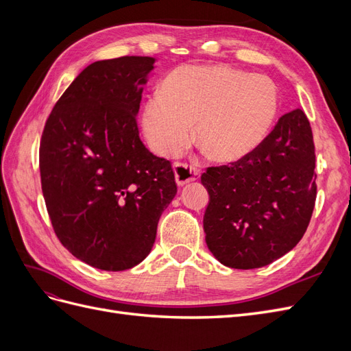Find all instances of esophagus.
Here are the masks:
<instances>
[{
    "mask_svg": "<svg viewBox=\"0 0 351 351\" xmlns=\"http://www.w3.org/2000/svg\"><path fill=\"white\" fill-rule=\"evenodd\" d=\"M174 176H176V182L178 186H184L193 180H197L200 176V171L197 168L182 164V162H176L174 164Z\"/></svg>",
    "mask_w": 351,
    "mask_h": 351,
    "instance_id": "34e87169",
    "label": "esophagus"
}]
</instances>
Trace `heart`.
Returning a JSON list of instances; mask_svg holds the SVG:
<instances>
[{
	"instance_id": "heart-1",
	"label": "heart",
	"mask_w": 351,
	"mask_h": 351,
	"mask_svg": "<svg viewBox=\"0 0 351 351\" xmlns=\"http://www.w3.org/2000/svg\"><path fill=\"white\" fill-rule=\"evenodd\" d=\"M280 108L275 83L228 66H184L146 101L142 129L151 149L178 156L192 141L218 162H236L267 139Z\"/></svg>"
}]
</instances>
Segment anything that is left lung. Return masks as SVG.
Instances as JSON below:
<instances>
[{"label":"left lung","instance_id":"8db88e82","mask_svg":"<svg viewBox=\"0 0 351 351\" xmlns=\"http://www.w3.org/2000/svg\"><path fill=\"white\" fill-rule=\"evenodd\" d=\"M209 193L206 244L226 267L253 269L280 259L306 232L316 199L309 120L284 114L256 149L200 177Z\"/></svg>","mask_w":351,"mask_h":351}]
</instances>
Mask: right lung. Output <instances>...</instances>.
Returning a JSON list of instances; mask_svg holds the SVG:
<instances>
[{
	"label": "right lung",
	"mask_w": 351,
	"mask_h": 351,
	"mask_svg": "<svg viewBox=\"0 0 351 351\" xmlns=\"http://www.w3.org/2000/svg\"><path fill=\"white\" fill-rule=\"evenodd\" d=\"M152 57L95 61L61 95L42 133V193L52 227L93 268L141 263L177 184L169 161L146 149L136 115Z\"/></svg>",
	"instance_id": "obj_1"
}]
</instances>
